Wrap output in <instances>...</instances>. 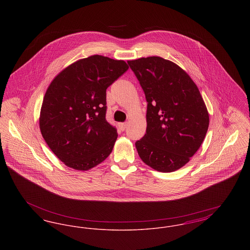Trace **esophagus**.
Returning <instances> with one entry per match:
<instances>
[{"mask_svg": "<svg viewBox=\"0 0 250 250\" xmlns=\"http://www.w3.org/2000/svg\"><path fill=\"white\" fill-rule=\"evenodd\" d=\"M126 125H127V124H126V123H121V124H119L120 130H125V129L126 128Z\"/></svg>", "mask_w": 250, "mask_h": 250, "instance_id": "esophagus-1", "label": "esophagus"}]
</instances>
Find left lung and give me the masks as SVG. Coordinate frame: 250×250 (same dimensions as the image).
Instances as JSON below:
<instances>
[{"instance_id": "1", "label": "left lung", "mask_w": 250, "mask_h": 250, "mask_svg": "<svg viewBox=\"0 0 250 250\" xmlns=\"http://www.w3.org/2000/svg\"><path fill=\"white\" fill-rule=\"evenodd\" d=\"M144 91L146 133L136 143L143 162L160 172L185 166L201 147L209 113L197 85L178 64L158 56L127 62Z\"/></svg>"}]
</instances>
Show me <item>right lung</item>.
Masks as SVG:
<instances>
[{
    "label": "right lung",
    "mask_w": 250,
    "mask_h": 250,
    "mask_svg": "<svg viewBox=\"0 0 250 250\" xmlns=\"http://www.w3.org/2000/svg\"><path fill=\"white\" fill-rule=\"evenodd\" d=\"M127 69L123 60L92 55L65 67L48 85L39 127L65 166L88 170L112 152L118 134L106 121V90Z\"/></svg>",
    "instance_id": "add662e5"
}]
</instances>
